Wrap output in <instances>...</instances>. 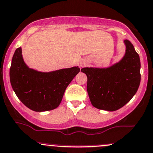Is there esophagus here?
I'll use <instances>...</instances> for the list:
<instances>
[{
	"label": "esophagus",
	"mask_w": 153,
	"mask_h": 153,
	"mask_svg": "<svg viewBox=\"0 0 153 153\" xmlns=\"http://www.w3.org/2000/svg\"><path fill=\"white\" fill-rule=\"evenodd\" d=\"M85 65H86V62H82L80 63V66H81V67H83V66H85Z\"/></svg>",
	"instance_id": "obj_1"
}]
</instances>
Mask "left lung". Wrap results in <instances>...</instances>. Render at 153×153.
<instances>
[{
  "label": "left lung",
  "mask_w": 153,
  "mask_h": 153,
  "mask_svg": "<svg viewBox=\"0 0 153 153\" xmlns=\"http://www.w3.org/2000/svg\"><path fill=\"white\" fill-rule=\"evenodd\" d=\"M125 53L119 62L107 67H84L87 91L96 108L114 111L133 98L141 81V62L133 44L124 40Z\"/></svg>",
  "instance_id": "obj_1"
}]
</instances>
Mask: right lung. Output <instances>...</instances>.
Segmentation results:
<instances>
[{
	"mask_svg": "<svg viewBox=\"0 0 153 153\" xmlns=\"http://www.w3.org/2000/svg\"><path fill=\"white\" fill-rule=\"evenodd\" d=\"M79 72L78 66L51 72L30 68L24 62L22 48H18L12 57L9 76L12 89L22 103L30 110L42 112L60 105L66 89Z\"/></svg>",
	"mask_w": 153,
	"mask_h": 153,
	"instance_id": "1",
	"label": "right lung"
}]
</instances>
